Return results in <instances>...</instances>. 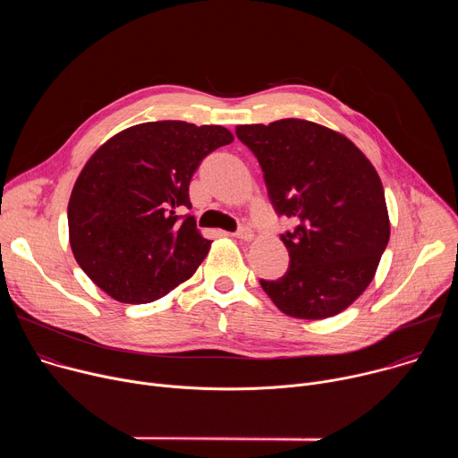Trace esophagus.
Wrapping results in <instances>:
<instances>
[{
	"instance_id": "1",
	"label": "esophagus",
	"mask_w": 458,
	"mask_h": 458,
	"mask_svg": "<svg viewBox=\"0 0 458 458\" xmlns=\"http://www.w3.org/2000/svg\"><path fill=\"white\" fill-rule=\"evenodd\" d=\"M233 235L239 237V239H242V241H250V239L253 237V232H251V228H250L248 225H241Z\"/></svg>"
}]
</instances>
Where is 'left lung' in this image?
I'll list each match as a JSON object with an SVG mask.
<instances>
[{
    "label": "left lung",
    "instance_id": "obj_1",
    "mask_svg": "<svg viewBox=\"0 0 458 458\" xmlns=\"http://www.w3.org/2000/svg\"><path fill=\"white\" fill-rule=\"evenodd\" d=\"M235 134L263 168L290 267L260 286L286 315L326 318L371 283L389 241L384 188L368 157L344 136L304 119L239 124Z\"/></svg>",
    "mask_w": 458,
    "mask_h": 458
}]
</instances>
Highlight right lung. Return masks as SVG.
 <instances>
[{"mask_svg": "<svg viewBox=\"0 0 458 458\" xmlns=\"http://www.w3.org/2000/svg\"><path fill=\"white\" fill-rule=\"evenodd\" d=\"M217 124L156 121L108 140L81 170L69 201V235L81 270L112 299L152 302L190 279L207 257L188 186L201 161L230 145Z\"/></svg>", "mask_w": 458, "mask_h": 458, "instance_id": "right-lung-1", "label": "right lung"}]
</instances>
